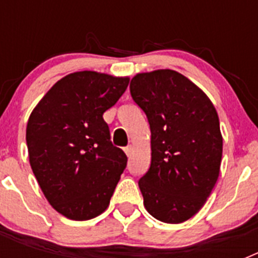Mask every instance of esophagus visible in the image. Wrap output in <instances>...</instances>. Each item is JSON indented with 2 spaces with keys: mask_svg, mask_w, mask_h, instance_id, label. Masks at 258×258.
Returning <instances> with one entry per match:
<instances>
[{
  "mask_svg": "<svg viewBox=\"0 0 258 258\" xmlns=\"http://www.w3.org/2000/svg\"><path fill=\"white\" fill-rule=\"evenodd\" d=\"M132 146H127V147H125L124 149V151H125V154L127 155V156H131V154H132Z\"/></svg>",
  "mask_w": 258,
  "mask_h": 258,
  "instance_id": "obj_1",
  "label": "esophagus"
}]
</instances>
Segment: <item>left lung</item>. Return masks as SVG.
<instances>
[{"instance_id": "obj_1", "label": "left lung", "mask_w": 258, "mask_h": 258, "mask_svg": "<svg viewBox=\"0 0 258 258\" xmlns=\"http://www.w3.org/2000/svg\"><path fill=\"white\" fill-rule=\"evenodd\" d=\"M131 94L151 129V165L138 181L146 209L161 222H184L204 206L220 174L217 111L195 84L172 70L138 74Z\"/></svg>"}]
</instances>
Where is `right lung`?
<instances>
[{
  "label": "right lung",
  "instance_id": "1",
  "mask_svg": "<svg viewBox=\"0 0 258 258\" xmlns=\"http://www.w3.org/2000/svg\"><path fill=\"white\" fill-rule=\"evenodd\" d=\"M127 84V77L75 72L59 80L29 116L33 174L52 208L70 220L101 214L126 168V155L111 142L103 113Z\"/></svg>",
  "mask_w": 258,
  "mask_h": 258
}]
</instances>
